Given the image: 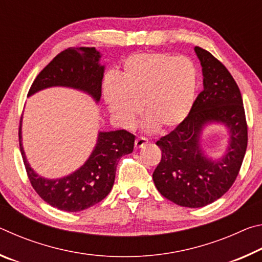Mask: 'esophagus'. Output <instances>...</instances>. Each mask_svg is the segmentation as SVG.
I'll return each mask as SVG.
<instances>
[{"label": "esophagus", "mask_w": 262, "mask_h": 262, "mask_svg": "<svg viewBox=\"0 0 262 262\" xmlns=\"http://www.w3.org/2000/svg\"><path fill=\"white\" fill-rule=\"evenodd\" d=\"M147 143H148V140L145 139V137H143V136L136 137V140H135V147H136L137 149L144 147V145L147 144Z\"/></svg>", "instance_id": "34e87169"}]
</instances>
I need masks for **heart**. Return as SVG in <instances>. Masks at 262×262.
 Here are the masks:
<instances>
[{"mask_svg": "<svg viewBox=\"0 0 262 262\" xmlns=\"http://www.w3.org/2000/svg\"><path fill=\"white\" fill-rule=\"evenodd\" d=\"M198 88V73L185 56L148 52L123 62L122 72L104 85L110 112L122 127H132L141 112L145 126L158 130L177 127L192 108Z\"/></svg>", "mask_w": 262, "mask_h": 262, "instance_id": "b5f03b06", "label": "heart"}]
</instances>
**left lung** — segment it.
<instances>
[{
  "label": "left lung",
  "mask_w": 262,
  "mask_h": 262,
  "mask_svg": "<svg viewBox=\"0 0 262 262\" xmlns=\"http://www.w3.org/2000/svg\"><path fill=\"white\" fill-rule=\"evenodd\" d=\"M202 66L203 90L185 120L156 144L161 162L152 178L158 192L176 205L200 208L210 205L231 187L247 148V123L241 90L220 60L203 48H194ZM224 123L230 130L225 157L211 161L200 148L201 132L207 123Z\"/></svg>",
  "instance_id": "left-lung-1"
}]
</instances>
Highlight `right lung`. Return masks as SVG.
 Here are the masks:
<instances>
[{"label":"right lung","instance_id":"1","mask_svg":"<svg viewBox=\"0 0 262 262\" xmlns=\"http://www.w3.org/2000/svg\"><path fill=\"white\" fill-rule=\"evenodd\" d=\"M99 59L100 54L95 47L62 51L35 77L28 96L60 85L79 89L99 101L104 76V66L98 63ZM18 136L21 157L32 187L48 205L69 212L88 209L107 196L113 187L119 159L133 151L135 141V136L125 129L99 133L95 150L81 168L64 178L48 180L35 173L26 161L20 125Z\"/></svg>","mask_w":262,"mask_h":262}]
</instances>
